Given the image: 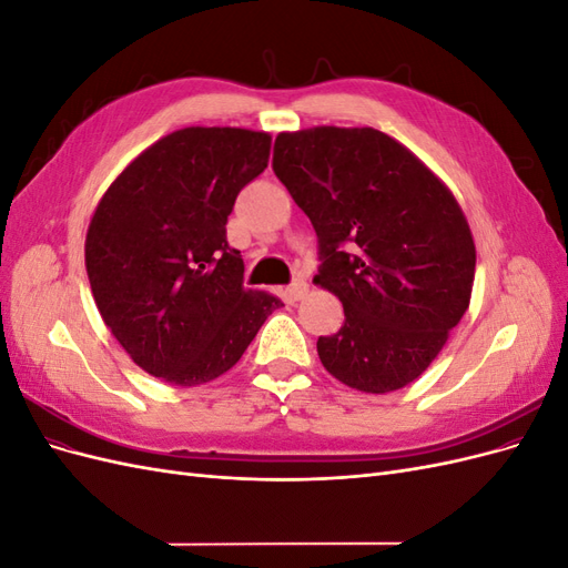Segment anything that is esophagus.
<instances>
[{
  "mask_svg": "<svg viewBox=\"0 0 568 568\" xmlns=\"http://www.w3.org/2000/svg\"><path fill=\"white\" fill-rule=\"evenodd\" d=\"M305 294H307V282L305 280H296L294 284L286 288V296L291 301H301V298H305Z\"/></svg>",
  "mask_w": 568,
  "mask_h": 568,
  "instance_id": "34e87169",
  "label": "esophagus"
}]
</instances>
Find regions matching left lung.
<instances>
[{"label":"left lung","instance_id":"obj_1","mask_svg":"<svg viewBox=\"0 0 568 568\" xmlns=\"http://www.w3.org/2000/svg\"><path fill=\"white\" fill-rule=\"evenodd\" d=\"M272 168L317 232L315 284L346 313L317 341L324 369L363 393L419 379L474 286V236L448 184L374 128L280 132Z\"/></svg>","mask_w":568,"mask_h":568}]
</instances>
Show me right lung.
<instances>
[{"label":"right lung","instance_id":"obj_1","mask_svg":"<svg viewBox=\"0 0 568 568\" xmlns=\"http://www.w3.org/2000/svg\"><path fill=\"white\" fill-rule=\"evenodd\" d=\"M272 136L182 128L128 163L99 199L84 267L101 320L151 376L199 386L232 369L284 303L244 288L227 215L263 173Z\"/></svg>","mask_w":568,"mask_h":568}]
</instances>
